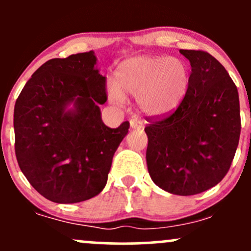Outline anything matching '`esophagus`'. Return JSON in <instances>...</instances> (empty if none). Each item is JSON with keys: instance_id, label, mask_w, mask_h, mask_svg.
Here are the masks:
<instances>
[{"instance_id": "34e87169", "label": "esophagus", "mask_w": 251, "mask_h": 251, "mask_svg": "<svg viewBox=\"0 0 251 251\" xmlns=\"http://www.w3.org/2000/svg\"><path fill=\"white\" fill-rule=\"evenodd\" d=\"M129 125H131V128H133V129H139L143 127V123L139 122V120H137V119L129 120Z\"/></svg>"}]
</instances>
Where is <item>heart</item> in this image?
I'll list each match as a JSON object with an SVG mask.
<instances>
[{
    "mask_svg": "<svg viewBox=\"0 0 251 251\" xmlns=\"http://www.w3.org/2000/svg\"><path fill=\"white\" fill-rule=\"evenodd\" d=\"M190 80L188 65L179 57L138 55L118 66L108 96L117 103L122 102L124 97H135L144 116L163 118L181 105Z\"/></svg>",
    "mask_w": 251,
    "mask_h": 251,
    "instance_id": "heart-1",
    "label": "heart"
}]
</instances>
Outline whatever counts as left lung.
Wrapping results in <instances>:
<instances>
[{"label": "left lung", "instance_id": "8db88e82", "mask_svg": "<svg viewBox=\"0 0 251 251\" xmlns=\"http://www.w3.org/2000/svg\"><path fill=\"white\" fill-rule=\"evenodd\" d=\"M191 65L185 99L171 116L145 127L146 163L157 186L191 196L217 185L229 171L241 133L237 87L206 51L180 50Z\"/></svg>", "mask_w": 251, "mask_h": 251}]
</instances>
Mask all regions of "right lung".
Returning a JSON list of instances; mask_svg holds the SVG:
<instances>
[{"label": "right lung", "instance_id": "1", "mask_svg": "<svg viewBox=\"0 0 251 251\" xmlns=\"http://www.w3.org/2000/svg\"><path fill=\"white\" fill-rule=\"evenodd\" d=\"M93 50L51 59L31 75L14 108L15 153L34 189L51 201L79 203L99 195L107 183L114 152L129 123L109 128L106 77Z\"/></svg>", "mask_w": 251, "mask_h": 251}]
</instances>
